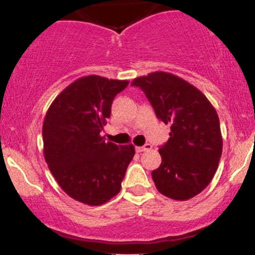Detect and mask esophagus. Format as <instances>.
<instances>
[{
    "label": "esophagus",
    "mask_w": 255,
    "mask_h": 255,
    "mask_svg": "<svg viewBox=\"0 0 255 255\" xmlns=\"http://www.w3.org/2000/svg\"><path fill=\"white\" fill-rule=\"evenodd\" d=\"M151 148H152V145L151 144H145L144 146H136L135 151L137 152V153H140V152L151 150Z\"/></svg>",
    "instance_id": "34e87169"
}]
</instances>
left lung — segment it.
Masks as SVG:
<instances>
[{"label":"left lung","mask_w":255,"mask_h":255,"mask_svg":"<svg viewBox=\"0 0 255 255\" xmlns=\"http://www.w3.org/2000/svg\"><path fill=\"white\" fill-rule=\"evenodd\" d=\"M160 121L170 125L168 141L159 147L162 163L152 171L157 189L174 200L203 192L218 168L223 148L219 119L201 91L166 72L135 78Z\"/></svg>","instance_id":"obj_1"}]
</instances>
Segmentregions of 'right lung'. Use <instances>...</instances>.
I'll list each match as a JSON object with an SVG mask.
<instances>
[{
  "mask_svg": "<svg viewBox=\"0 0 255 255\" xmlns=\"http://www.w3.org/2000/svg\"><path fill=\"white\" fill-rule=\"evenodd\" d=\"M128 84L99 75L79 78L55 98L44 119L46 164L69 197L90 206L118 194L135 153L131 144L116 145L101 135L114 98Z\"/></svg>",
  "mask_w": 255,
  "mask_h": 255,
  "instance_id": "1",
  "label": "right lung"
}]
</instances>
